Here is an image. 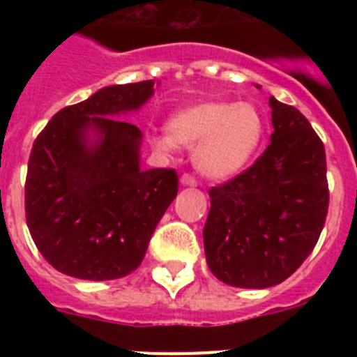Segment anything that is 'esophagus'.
<instances>
[{
	"mask_svg": "<svg viewBox=\"0 0 357 357\" xmlns=\"http://www.w3.org/2000/svg\"><path fill=\"white\" fill-rule=\"evenodd\" d=\"M181 184L182 185H188V188H195L197 185V178L193 175H189V173H184L181 176Z\"/></svg>",
	"mask_w": 357,
	"mask_h": 357,
	"instance_id": "esophagus-1",
	"label": "esophagus"
}]
</instances>
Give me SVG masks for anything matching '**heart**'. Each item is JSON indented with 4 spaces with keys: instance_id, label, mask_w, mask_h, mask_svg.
<instances>
[{
    "instance_id": "heart-1",
    "label": "heart",
    "mask_w": 357,
    "mask_h": 357,
    "mask_svg": "<svg viewBox=\"0 0 357 357\" xmlns=\"http://www.w3.org/2000/svg\"><path fill=\"white\" fill-rule=\"evenodd\" d=\"M168 132L153 137L157 150L169 153L176 144L197 148V168L214 181H229L255 155L264 135V118L250 102H202L176 110Z\"/></svg>"
}]
</instances>
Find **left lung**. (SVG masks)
Returning <instances> with one entry per match:
<instances>
[{"mask_svg": "<svg viewBox=\"0 0 357 357\" xmlns=\"http://www.w3.org/2000/svg\"><path fill=\"white\" fill-rule=\"evenodd\" d=\"M270 109L273 134L263 155L209 191L206 259L216 279L236 288L288 279L313 252L329 207L324 143L301 110L273 96Z\"/></svg>", "mask_w": 357, "mask_h": 357, "instance_id": "obj_1", "label": "left lung"}]
</instances>
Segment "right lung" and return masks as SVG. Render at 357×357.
<instances>
[{"label": "right lung", "mask_w": 357, "mask_h": 357, "mask_svg": "<svg viewBox=\"0 0 357 357\" xmlns=\"http://www.w3.org/2000/svg\"><path fill=\"white\" fill-rule=\"evenodd\" d=\"M153 80L109 85L59 110L28 160L24 206L36 247L75 279L132 273L178 191L175 169H141L143 134L119 119L153 96Z\"/></svg>", "instance_id": "right-lung-1"}]
</instances>
